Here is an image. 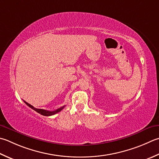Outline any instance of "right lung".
I'll return each mask as SVG.
<instances>
[{"label":"right lung","mask_w":159,"mask_h":159,"mask_svg":"<svg viewBox=\"0 0 159 159\" xmlns=\"http://www.w3.org/2000/svg\"><path fill=\"white\" fill-rule=\"evenodd\" d=\"M25 102V104L27 105V106H29L30 107H31L32 109V110H35L36 111H37V112L40 114L41 115H43V116H52V115H54L55 114H57L58 112H59V111H61L65 107V105L63 107H61L60 108L57 109V110H54V111H48V110H43V109H37V108H35L34 107H33L32 105H30L28 103V102H27L26 101H23Z\"/></svg>","instance_id":"1"}]
</instances>
